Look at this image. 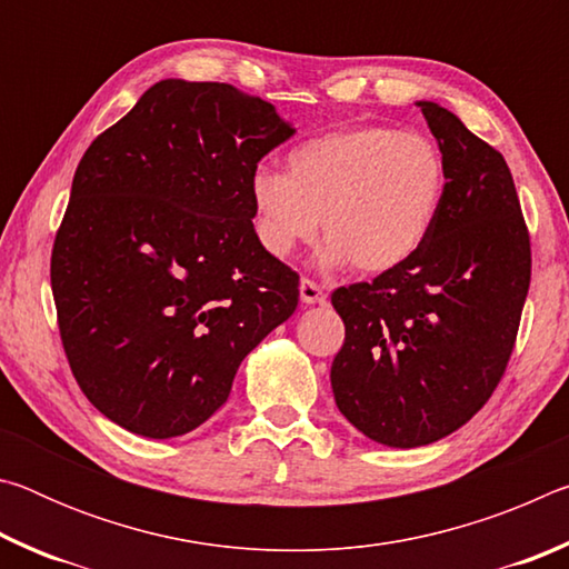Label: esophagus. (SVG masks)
<instances>
[{"label": "esophagus", "instance_id": "obj_1", "mask_svg": "<svg viewBox=\"0 0 569 569\" xmlns=\"http://www.w3.org/2000/svg\"><path fill=\"white\" fill-rule=\"evenodd\" d=\"M298 291H301V301L313 306V303H326V291L313 281H308V278H303L301 286H298Z\"/></svg>", "mask_w": 569, "mask_h": 569}]
</instances>
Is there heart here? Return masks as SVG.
I'll return each mask as SVG.
<instances>
[{
    "mask_svg": "<svg viewBox=\"0 0 569 569\" xmlns=\"http://www.w3.org/2000/svg\"><path fill=\"white\" fill-rule=\"evenodd\" d=\"M445 188V158L423 134L389 124L326 132L288 152L286 176L258 170L250 180L256 238L288 258L321 223L323 266L389 273L427 243Z\"/></svg>",
    "mask_w": 569,
    "mask_h": 569,
    "instance_id": "b5f03b06",
    "label": "heart"
}]
</instances>
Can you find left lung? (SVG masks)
<instances>
[{
  "label": "left lung",
  "mask_w": 569,
  "mask_h": 569,
  "mask_svg": "<svg viewBox=\"0 0 569 569\" xmlns=\"http://www.w3.org/2000/svg\"><path fill=\"white\" fill-rule=\"evenodd\" d=\"M447 168L419 253L371 283L333 291L346 339L336 407L383 447L413 449L475 417L502 379L529 288V236L505 158L455 112L419 100Z\"/></svg>",
  "instance_id": "obj_1"
}]
</instances>
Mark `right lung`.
<instances>
[{
  "mask_svg": "<svg viewBox=\"0 0 569 569\" xmlns=\"http://www.w3.org/2000/svg\"><path fill=\"white\" fill-rule=\"evenodd\" d=\"M293 132L233 84L160 80L82 156L52 293L74 379L118 427L198 429L291 319L298 276L258 243L250 180Z\"/></svg>",
  "mask_w": 569,
  "mask_h": 569,
  "instance_id": "1",
  "label": "right lung"
}]
</instances>
